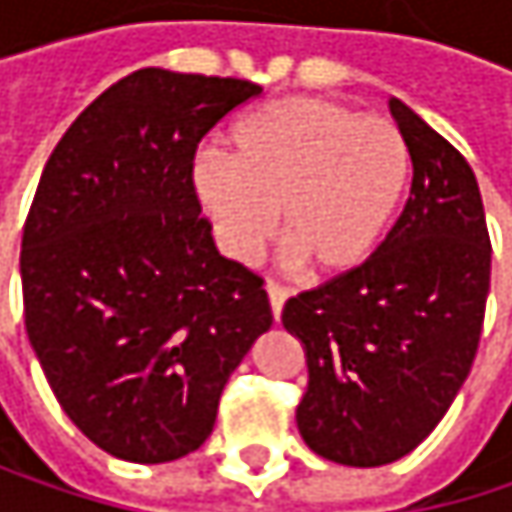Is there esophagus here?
<instances>
[{
	"label": "esophagus",
	"instance_id": "34e87169",
	"mask_svg": "<svg viewBox=\"0 0 512 512\" xmlns=\"http://www.w3.org/2000/svg\"><path fill=\"white\" fill-rule=\"evenodd\" d=\"M266 296H269V305H272V317H275V323H278L281 308H284V302H287V290L269 281V284H266Z\"/></svg>",
	"mask_w": 512,
	"mask_h": 512
}]
</instances>
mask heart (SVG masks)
I'll use <instances>...</instances> for the list:
<instances>
[{
  "label": "heart",
  "mask_w": 512,
  "mask_h": 512,
  "mask_svg": "<svg viewBox=\"0 0 512 512\" xmlns=\"http://www.w3.org/2000/svg\"><path fill=\"white\" fill-rule=\"evenodd\" d=\"M409 148L388 118L329 97H284L231 130V156L198 154L192 189L219 249L252 263L278 231L320 275L361 266L409 186Z\"/></svg>",
  "instance_id": "heart-1"
}]
</instances>
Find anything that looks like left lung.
<instances>
[{
	"mask_svg": "<svg viewBox=\"0 0 512 512\" xmlns=\"http://www.w3.org/2000/svg\"><path fill=\"white\" fill-rule=\"evenodd\" d=\"M388 109L412 156L400 219L361 266L281 311L308 361L299 433L356 468L406 457L445 418L477 353L492 269L471 165L403 100Z\"/></svg>",
	"mask_w": 512,
	"mask_h": 512,
	"instance_id": "1",
	"label": "left lung"
}]
</instances>
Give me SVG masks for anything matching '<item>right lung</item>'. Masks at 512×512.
<instances>
[{
  "label": "right lung",
  "mask_w": 512,
  "mask_h": 512,
  "mask_svg": "<svg viewBox=\"0 0 512 512\" xmlns=\"http://www.w3.org/2000/svg\"><path fill=\"white\" fill-rule=\"evenodd\" d=\"M263 88L145 67L106 88L41 174L20 252L26 332L64 415L106 454L198 451L272 311L192 189L207 130Z\"/></svg>",
  "instance_id": "right-lung-1"
}]
</instances>
